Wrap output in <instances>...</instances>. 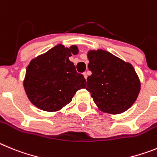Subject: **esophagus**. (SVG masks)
I'll return each instance as SVG.
<instances>
[{"mask_svg": "<svg viewBox=\"0 0 157 157\" xmlns=\"http://www.w3.org/2000/svg\"><path fill=\"white\" fill-rule=\"evenodd\" d=\"M83 74H84V78H85V79H87V73H86V72H84V73H83Z\"/></svg>", "mask_w": 157, "mask_h": 157, "instance_id": "1", "label": "esophagus"}]
</instances>
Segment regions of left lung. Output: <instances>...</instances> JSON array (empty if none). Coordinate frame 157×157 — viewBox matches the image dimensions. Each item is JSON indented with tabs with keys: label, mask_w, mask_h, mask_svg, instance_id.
<instances>
[{
	"label": "left lung",
	"mask_w": 157,
	"mask_h": 157,
	"mask_svg": "<svg viewBox=\"0 0 157 157\" xmlns=\"http://www.w3.org/2000/svg\"><path fill=\"white\" fill-rule=\"evenodd\" d=\"M86 90L101 111L120 114L136 101L141 83L132 65L104 50L89 51Z\"/></svg>",
	"instance_id": "left-lung-1"
}]
</instances>
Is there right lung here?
Masks as SVG:
<instances>
[{
  "label": "right lung",
  "mask_w": 157,
  "mask_h": 157,
  "mask_svg": "<svg viewBox=\"0 0 157 157\" xmlns=\"http://www.w3.org/2000/svg\"><path fill=\"white\" fill-rule=\"evenodd\" d=\"M77 53L76 45L67 48L59 44L31 60L23 86L35 106L48 112L59 111L72 101L78 90L85 88L84 76L69 59Z\"/></svg>",
  "instance_id": "obj_1"
}]
</instances>
